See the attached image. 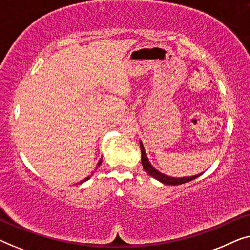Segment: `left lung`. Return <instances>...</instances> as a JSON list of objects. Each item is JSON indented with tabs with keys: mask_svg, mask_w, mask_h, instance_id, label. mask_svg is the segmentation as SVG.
Returning a JSON list of instances; mask_svg holds the SVG:
<instances>
[{
	"mask_svg": "<svg viewBox=\"0 0 250 250\" xmlns=\"http://www.w3.org/2000/svg\"><path fill=\"white\" fill-rule=\"evenodd\" d=\"M140 148H141V162H142V166L146 173L149 174L150 176H152L153 179L158 180L159 182H162L164 184H167V186H179V184H183L189 182V181H192L194 179H197L198 176H200L201 174H197V175L193 176H184V177H172L168 175H165V174L160 173L159 170H157L155 167H153L151 164H150L148 157H146L145 146H143L142 142H140Z\"/></svg>",
	"mask_w": 250,
	"mask_h": 250,
	"instance_id": "8db88e82",
	"label": "left lung"
}]
</instances>
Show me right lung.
Listing matches in <instances>:
<instances>
[{
	"mask_svg": "<svg viewBox=\"0 0 250 250\" xmlns=\"http://www.w3.org/2000/svg\"><path fill=\"white\" fill-rule=\"evenodd\" d=\"M101 163H102V159H100V160H99V163H98V166H97V168H98V167H99V166H100V165H101ZM92 175H93V173H92ZM90 177H91V175H90V176H87V177H85V179H84L83 181H81V182H80V183H83V182H85V181H87L88 179H90Z\"/></svg>",
	"mask_w": 250,
	"mask_h": 250,
	"instance_id": "1",
	"label": "right lung"
}]
</instances>
